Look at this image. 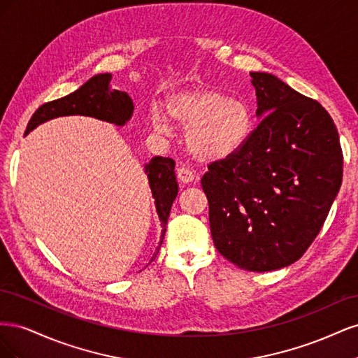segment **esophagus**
I'll use <instances>...</instances> for the list:
<instances>
[{"mask_svg":"<svg viewBox=\"0 0 358 358\" xmlns=\"http://www.w3.org/2000/svg\"><path fill=\"white\" fill-rule=\"evenodd\" d=\"M178 179L182 183H189L194 180V171L187 167H179L178 169Z\"/></svg>","mask_w":358,"mask_h":358,"instance_id":"34e87169","label":"esophagus"}]
</instances>
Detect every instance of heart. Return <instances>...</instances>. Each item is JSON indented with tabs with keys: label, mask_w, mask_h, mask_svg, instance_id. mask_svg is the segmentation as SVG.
<instances>
[{
	"label": "heart",
	"mask_w": 358,
	"mask_h": 358,
	"mask_svg": "<svg viewBox=\"0 0 358 358\" xmlns=\"http://www.w3.org/2000/svg\"><path fill=\"white\" fill-rule=\"evenodd\" d=\"M166 116L187 128L183 146L200 162L229 159L243 148L254 129V113L246 101L203 86L170 95ZM150 122L159 133L167 128L158 112L150 115Z\"/></svg>",
	"instance_id": "obj_1"
}]
</instances>
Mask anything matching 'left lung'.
<instances>
[{
	"mask_svg": "<svg viewBox=\"0 0 358 358\" xmlns=\"http://www.w3.org/2000/svg\"><path fill=\"white\" fill-rule=\"evenodd\" d=\"M262 119L239 152L201 178L213 243L249 272L306 252L342 183L339 134L324 107L270 73H251Z\"/></svg>",
	"mask_w": 358,
	"mask_h": 358,
	"instance_id": "8db88e82",
	"label": "left lung"
}]
</instances>
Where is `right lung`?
<instances>
[{"mask_svg": "<svg viewBox=\"0 0 358 358\" xmlns=\"http://www.w3.org/2000/svg\"><path fill=\"white\" fill-rule=\"evenodd\" d=\"M110 80V73L95 74L94 78L83 83L78 91L40 106L29 119L25 134L53 117L71 115L92 116L100 119V121L124 127L133 116L134 104L131 96L127 92L112 90ZM145 171L148 175L150 191H152V197L155 199L158 218L162 225V243L171 204L175 201L179 189L175 175V161L171 158L154 157L145 166Z\"/></svg>", "mask_w": 358, "mask_h": 358, "instance_id": "add662e5", "label": "right lung"}]
</instances>
